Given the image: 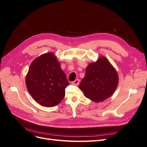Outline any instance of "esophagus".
<instances>
[{
    "label": "esophagus",
    "mask_w": 147,
    "mask_h": 147,
    "mask_svg": "<svg viewBox=\"0 0 147 147\" xmlns=\"http://www.w3.org/2000/svg\"><path fill=\"white\" fill-rule=\"evenodd\" d=\"M80 83V80L78 79H76L75 80H74V82H72V84H74V85H78V84H79Z\"/></svg>",
    "instance_id": "1"
}]
</instances>
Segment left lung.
<instances>
[{
	"label": "left lung",
	"mask_w": 147,
	"mask_h": 147,
	"mask_svg": "<svg viewBox=\"0 0 147 147\" xmlns=\"http://www.w3.org/2000/svg\"><path fill=\"white\" fill-rule=\"evenodd\" d=\"M118 82L116 69L105 57L100 56L87 66L79 88L86 97L98 103L113 94Z\"/></svg>",
	"instance_id": "1"
}]
</instances>
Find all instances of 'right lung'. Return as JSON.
I'll return each mask as SVG.
<instances>
[{
  "label": "right lung",
  "instance_id": "obj_1",
  "mask_svg": "<svg viewBox=\"0 0 147 147\" xmlns=\"http://www.w3.org/2000/svg\"><path fill=\"white\" fill-rule=\"evenodd\" d=\"M69 84L59 62L52 53L36 57L31 63L26 77L29 94L38 104L47 107L60 103Z\"/></svg>",
  "mask_w": 147,
  "mask_h": 147
}]
</instances>
